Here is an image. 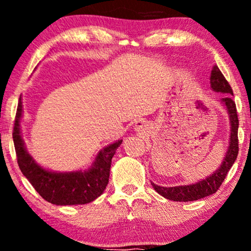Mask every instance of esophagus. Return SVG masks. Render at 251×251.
I'll list each match as a JSON object with an SVG mask.
<instances>
[{
  "mask_svg": "<svg viewBox=\"0 0 251 251\" xmlns=\"http://www.w3.org/2000/svg\"><path fill=\"white\" fill-rule=\"evenodd\" d=\"M134 131L139 134H146V132L149 131V124L145 120H138L134 124Z\"/></svg>",
  "mask_w": 251,
  "mask_h": 251,
  "instance_id": "34e87169",
  "label": "esophagus"
}]
</instances>
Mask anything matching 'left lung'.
I'll list each match as a JSON object with an SVG mask.
<instances>
[{
  "instance_id": "1",
  "label": "left lung",
  "mask_w": 251,
  "mask_h": 251,
  "mask_svg": "<svg viewBox=\"0 0 251 251\" xmlns=\"http://www.w3.org/2000/svg\"><path fill=\"white\" fill-rule=\"evenodd\" d=\"M210 88L217 93L226 94L221 99V103L226 108L227 117H229L230 123V133H229V145H227L226 155L222 160L221 165L218 166L217 170H215L211 175L203 179L196 181V183L188 184V185H179V186H165L157 185L152 183V186L155 191L166 200L175 201H197L201 198L206 197L215 194L220 186L223 183L224 178L226 177L227 172L234 165L236 158L238 154V118L237 111H236V103L232 100V89L230 87L229 82L226 81L220 68L217 66H214L210 75Z\"/></svg>"
}]
</instances>
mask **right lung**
<instances>
[{"label": "right lung", "mask_w": 251, "mask_h": 251, "mask_svg": "<svg viewBox=\"0 0 251 251\" xmlns=\"http://www.w3.org/2000/svg\"><path fill=\"white\" fill-rule=\"evenodd\" d=\"M24 105L20 97L14 126L13 139L17 155V164L24 176L43 200L55 205H77L97 200L108 184L112 158L123 140L109 144L98 152L91 166L75 171H54L40 165L28 152L22 137L21 120Z\"/></svg>", "instance_id": "1"}]
</instances>
